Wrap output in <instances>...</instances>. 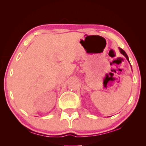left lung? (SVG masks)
Segmentation results:
<instances>
[{
  "instance_id": "1",
  "label": "left lung",
  "mask_w": 146,
  "mask_h": 146,
  "mask_svg": "<svg viewBox=\"0 0 146 146\" xmlns=\"http://www.w3.org/2000/svg\"><path fill=\"white\" fill-rule=\"evenodd\" d=\"M119 49H120V52L121 53H122L123 56H124L125 57H126V58H127V60H128V61L129 62V58H128V56H127V54H126V52L123 50L122 49H121L120 48H119Z\"/></svg>"
}]
</instances>
